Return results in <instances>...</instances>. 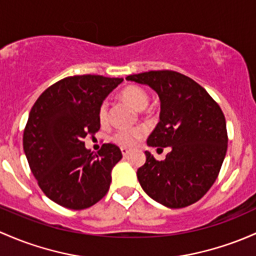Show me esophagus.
Returning a JSON list of instances; mask_svg holds the SVG:
<instances>
[{"instance_id":"34e87169","label":"esophagus","mask_w":256,"mask_h":256,"mask_svg":"<svg viewBox=\"0 0 256 256\" xmlns=\"http://www.w3.org/2000/svg\"><path fill=\"white\" fill-rule=\"evenodd\" d=\"M121 153H122L124 157H126V156H128V153H130V150L126 148V147H121Z\"/></svg>"}]
</instances>
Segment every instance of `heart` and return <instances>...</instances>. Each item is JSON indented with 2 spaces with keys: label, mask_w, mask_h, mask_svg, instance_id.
Wrapping results in <instances>:
<instances>
[{
  "label": "heart",
  "mask_w": 256,
  "mask_h": 256,
  "mask_svg": "<svg viewBox=\"0 0 256 256\" xmlns=\"http://www.w3.org/2000/svg\"><path fill=\"white\" fill-rule=\"evenodd\" d=\"M121 96L131 104L137 110H144V108L148 106V94L144 90L137 86H128V87L124 88L121 92ZM98 119L100 124H106L108 119V103L103 102L99 106L98 110ZM146 135V130L142 126H137V128H120V130L115 131L112 134V140L115 144H120L122 147H131L136 144L138 140Z\"/></svg>",
  "instance_id": "heart-1"
}]
</instances>
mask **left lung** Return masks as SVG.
<instances>
[{"mask_svg":"<svg viewBox=\"0 0 256 256\" xmlns=\"http://www.w3.org/2000/svg\"><path fill=\"white\" fill-rule=\"evenodd\" d=\"M126 80L150 86L158 94L160 122L147 144L170 148L164 160L144 152L146 163L137 170L142 189L170 208L192 205L216 182L226 157L228 136L222 110L205 88L179 72L150 71Z\"/></svg>","mask_w":256,"mask_h":256,"instance_id":"obj_1","label":"left lung"}]
</instances>
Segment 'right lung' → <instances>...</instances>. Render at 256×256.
Masks as SVG:
<instances>
[{
  "mask_svg": "<svg viewBox=\"0 0 256 256\" xmlns=\"http://www.w3.org/2000/svg\"><path fill=\"white\" fill-rule=\"evenodd\" d=\"M122 80L96 74L66 77L34 103L23 148L38 185L54 202L83 210L106 195L121 150L116 144H104L94 154L83 138L100 128L99 106Z\"/></svg>",
  "mask_w": 256,
  "mask_h": 256,
  "instance_id": "right-lung-1",
  "label": "right lung"
}]
</instances>
